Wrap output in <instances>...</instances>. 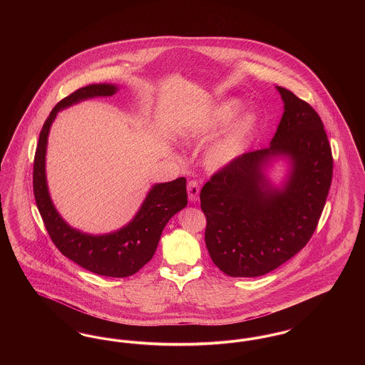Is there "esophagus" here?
<instances>
[{"instance_id": "1", "label": "esophagus", "mask_w": 365, "mask_h": 365, "mask_svg": "<svg viewBox=\"0 0 365 365\" xmlns=\"http://www.w3.org/2000/svg\"><path fill=\"white\" fill-rule=\"evenodd\" d=\"M187 192H189V200L191 202H195L198 200L200 194V183L195 179H191L187 183Z\"/></svg>"}]
</instances>
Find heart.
Returning a JSON list of instances; mask_svg holds the SVG:
<instances>
[{
	"instance_id": "heart-1",
	"label": "heart",
	"mask_w": 365,
	"mask_h": 365,
	"mask_svg": "<svg viewBox=\"0 0 365 365\" xmlns=\"http://www.w3.org/2000/svg\"><path fill=\"white\" fill-rule=\"evenodd\" d=\"M241 106L242 104L238 100H228L219 105L209 119L208 131H216L222 127H226L238 115ZM257 124L259 118L253 110H247L241 115L226 135L215 142L209 149L207 153L208 165L219 168L232 161L235 157L240 156L246 142L256 131Z\"/></svg>"
}]
</instances>
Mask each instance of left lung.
Masks as SVG:
<instances>
[{
    "label": "left lung",
    "instance_id": "8db88e82",
    "mask_svg": "<svg viewBox=\"0 0 365 365\" xmlns=\"http://www.w3.org/2000/svg\"><path fill=\"white\" fill-rule=\"evenodd\" d=\"M277 88L284 112L271 146L235 157L200 192L209 256L234 278L265 275L295 256L312 238L330 190L334 161L320 116L293 91ZM275 155L292 161L280 191L262 174Z\"/></svg>",
    "mask_w": 365,
    "mask_h": 365
}]
</instances>
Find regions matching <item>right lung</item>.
I'll list each match as a JSON object with an SVG mask.
<instances>
[{
	"label": "right lung",
	"mask_w": 365,
	"mask_h": 365,
	"mask_svg": "<svg viewBox=\"0 0 365 365\" xmlns=\"http://www.w3.org/2000/svg\"><path fill=\"white\" fill-rule=\"evenodd\" d=\"M113 85H90L78 88L54 106L43 123L36 145L33 171L35 202L46 231L56 247L87 271L110 277H131L152 260L161 232L176 212L187 205L186 179L160 183L149 191L138 213L122 230L108 235H87L71 228L57 213L49 197L45 175L48 134L57 112L91 97H109L116 93Z\"/></svg>",
	"instance_id": "obj_1"
}]
</instances>
